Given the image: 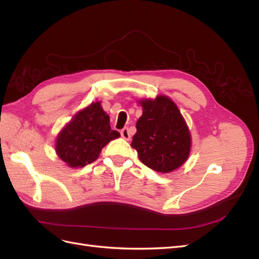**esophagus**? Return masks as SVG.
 <instances>
[{
	"label": "esophagus",
	"instance_id": "esophagus-1",
	"mask_svg": "<svg viewBox=\"0 0 259 259\" xmlns=\"http://www.w3.org/2000/svg\"><path fill=\"white\" fill-rule=\"evenodd\" d=\"M121 136L125 139V140H130L131 139V134L128 132V128H123L121 131Z\"/></svg>",
	"mask_w": 259,
	"mask_h": 259
}]
</instances>
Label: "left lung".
<instances>
[{
	"mask_svg": "<svg viewBox=\"0 0 259 259\" xmlns=\"http://www.w3.org/2000/svg\"><path fill=\"white\" fill-rule=\"evenodd\" d=\"M143 115L131 146L146 166L169 173L183 165L191 149V137L184 117L167 96L139 101Z\"/></svg>",
	"mask_w": 259,
	"mask_h": 259,
	"instance_id": "obj_1",
	"label": "left lung"
}]
</instances>
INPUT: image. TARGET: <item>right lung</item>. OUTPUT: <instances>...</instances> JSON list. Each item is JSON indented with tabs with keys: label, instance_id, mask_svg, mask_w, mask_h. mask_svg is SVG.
Returning a JSON list of instances; mask_svg holds the SVG:
<instances>
[{
	"label": "right lung",
	"instance_id": "right-lung-1",
	"mask_svg": "<svg viewBox=\"0 0 259 259\" xmlns=\"http://www.w3.org/2000/svg\"><path fill=\"white\" fill-rule=\"evenodd\" d=\"M119 136V132L111 130L110 117L100 101H96L77 112L60 131L55 149L70 167H83L97 160L101 149Z\"/></svg>",
	"mask_w": 259,
	"mask_h": 259
}]
</instances>
